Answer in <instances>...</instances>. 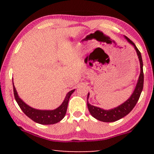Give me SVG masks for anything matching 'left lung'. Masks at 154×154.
<instances>
[{"label": "left lung", "mask_w": 154, "mask_h": 154, "mask_svg": "<svg viewBox=\"0 0 154 154\" xmlns=\"http://www.w3.org/2000/svg\"><path fill=\"white\" fill-rule=\"evenodd\" d=\"M125 39L128 42L134 46L135 49L137 54L140 63V74L139 76V79L137 83L135 89H134L133 93L130 97V98L125 101L123 104L119 105V106L116 108L109 109V110H104V109H101L100 107L94 106L91 105L88 102V98H89L90 94H88L87 97V105L88 110H89L90 114L93 116L94 119L99 120V121L102 122H114L118 120L122 119L126 115H128L130 111H131L137 102H138L140 99V94L142 93L143 90V85H144V73H143V62L142 55H141L140 52L139 51L137 48L134 45V43L131 40H130L128 37L125 36Z\"/></svg>", "instance_id": "1"}]
</instances>
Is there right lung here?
Wrapping results in <instances>:
<instances>
[{
	"label": "right lung",
	"instance_id": "obj_1",
	"mask_svg": "<svg viewBox=\"0 0 154 154\" xmlns=\"http://www.w3.org/2000/svg\"><path fill=\"white\" fill-rule=\"evenodd\" d=\"M13 91L16 102H17L23 112L29 119H31L35 123L42 124V125H51V124L58 123L64 119L67 110L69 98L73 92L75 91V90L69 91L66 95V97L62 104L58 108L54 109V110H39V109H35L29 106L26 103L23 102L18 96L17 92L14 86V83Z\"/></svg>",
	"mask_w": 154,
	"mask_h": 154
}]
</instances>
